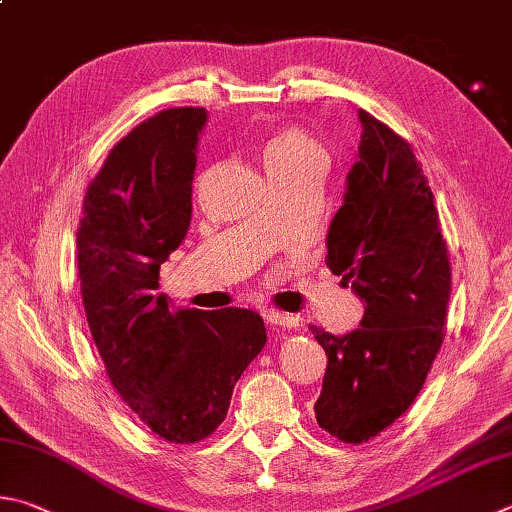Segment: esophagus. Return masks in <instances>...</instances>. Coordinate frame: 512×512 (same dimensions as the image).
Masks as SVG:
<instances>
[{"instance_id": "esophagus-1", "label": "esophagus", "mask_w": 512, "mask_h": 512, "mask_svg": "<svg viewBox=\"0 0 512 512\" xmlns=\"http://www.w3.org/2000/svg\"><path fill=\"white\" fill-rule=\"evenodd\" d=\"M262 315H264L266 324H271L273 329H293L297 324L293 315H288L284 311H277V309H264Z\"/></svg>"}]
</instances>
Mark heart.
<instances>
[{
    "mask_svg": "<svg viewBox=\"0 0 512 512\" xmlns=\"http://www.w3.org/2000/svg\"><path fill=\"white\" fill-rule=\"evenodd\" d=\"M309 156H320V147L297 127L277 129L264 143V165L268 174L286 170Z\"/></svg>",
    "mask_w": 512,
    "mask_h": 512,
    "instance_id": "heart-1",
    "label": "heart"
}]
</instances>
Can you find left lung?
I'll return each mask as SVG.
<instances>
[{"mask_svg": "<svg viewBox=\"0 0 512 512\" xmlns=\"http://www.w3.org/2000/svg\"><path fill=\"white\" fill-rule=\"evenodd\" d=\"M327 266L365 302L360 329L311 327L329 365L315 401L324 432L367 443L407 412L443 345L452 268L434 194L412 145L367 111Z\"/></svg>", "mask_w": 512, "mask_h": 512, "instance_id": "left-lung-1", "label": "left lung"}]
</instances>
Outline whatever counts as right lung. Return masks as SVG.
Segmentation results:
<instances>
[{
  "label": "right lung",
  "instance_id": "obj_1",
  "mask_svg": "<svg viewBox=\"0 0 512 512\" xmlns=\"http://www.w3.org/2000/svg\"><path fill=\"white\" fill-rule=\"evenodd\" d=\"M203 107H172L111 147L82 201L78 280L111 387L167 443H197L224 423L235 383L266 345L259 313L170 309L161 264L192 217Z\"/></svg>",
  "mask_w": 512,
  "mask_h": 512
}]
</instances>
